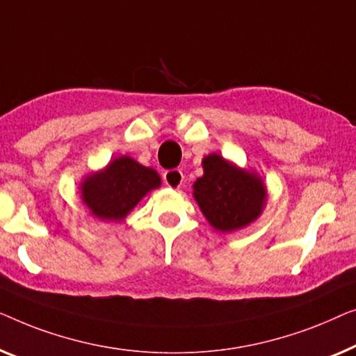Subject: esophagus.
<instances>
[{
  "instance_id": "1",
  "label": "esophagus",
  "mask_w": 356,
  "mask_h": 356,
  "mask_svg": "<svg viewBox=\"0 0 356 356\" xmlns=\"http://www.w3.org/2000/svg\"><path fill=\"white\" fill-rule=\"evenodd\" d=\"M164 184L171 188H180L184 180V174L180 169H169V171L164 172Z\"/></svg>"
}]
</instances>
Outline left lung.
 Returning a JSON list of instances; mask_svg holds the SVG:
<instances>
[{
  "label": "left lung",
  "mask_w": 356,
  "mask_h": 356,
  "mask_svg": "<svg viewBox=\"0 0 356 356\" xmlns=\"http://www.w3.org/2000/svg\"><path fill=\"white\" fill-rule=\"evenodd\" d=\"M202 163L203 176L193 184V197L208 222L219 232H234L258 219L266 203L263 179L218 153Z\"/></svg>",
  "instance_id": "left-lung-1"
}]
</instances>
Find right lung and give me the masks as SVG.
Returning <instances> with one entry per match:
<instances>
[{
    "label": "right lung",
    "mask_w": 356,
    "mask_h": 356,
    "mask_svg": "<svg viewBox=\"0 0 356 356\" xmlns=\"http://www.w3.org/2000/svg\"><path fill=\"white\" fill-rule=\"evenodd\" d=\"M159 185L161 177L154 169L121 156L102 171L88 174L80 184V193L95 218L121 222L145 195Z\"/></svg>",
    "instance_id": "obj_1"
}]
</instances>
